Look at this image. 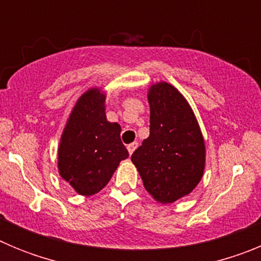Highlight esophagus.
<instances>
[{"instance_id":"obj_1","label":"esophagus","mask_w":261,"mask_h":261,"mask_svg":"<svg viewBox=\"0 0 261 261\" xmlns=\"http://www.w3.org/2000/svg\"><path fill=\"white\" fill-rule=\"evenodd\" d=\"M137 145H138L137 142H132V144H129L128 146H126V149H128V151H129V154H130V155H132L133 151L137 149Z\"/></svg>"}]
</instances>
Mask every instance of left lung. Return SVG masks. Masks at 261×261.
<instances>
[{
    "mask_svg": "<svg viewBox=\"0 0 261 261\" xmlns=\"http://www.w3.org/2000/svg\"><path fill=\"white\" fill-rule=\"evenodd\" d=\"M147 99L150 135L130 159L145 190L168 204L192 192L201 180L205 145L192 108L174 86L154 85Z\"/></svg>",
    "mask_w": 261,
    "mask_h": 261,
    "instance_id": "obj_1",
    "label": "left lung"
}]
</instances>
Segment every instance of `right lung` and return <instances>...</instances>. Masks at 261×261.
<instances>
[{
  "instance_id": "1",
  "label": "right lung",
  "mask_w": 261,
  "mask_h": 261,
  "mask_svg": "<svg viewBox=\"0 0 261 261\" xmlns=\"http://www.w3.org/2000/svg\"><path fill=\"white\" fill-rule=\"evenodd\" d=\"M106 96L91 89L71 111L59 147V171L80 195L103 190L129 153L121 142V128L107 121Z\"/></svg>"
}]
</instances>
